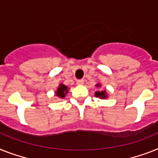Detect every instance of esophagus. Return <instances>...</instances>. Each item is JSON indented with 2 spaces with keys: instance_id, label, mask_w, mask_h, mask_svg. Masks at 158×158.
Returning <instances> with one entry per match:
<instances>
[{
  "instance_id": "esophagus-1",
  "label": "esophagus",
  "mask_w": 158,
  "mask_h": 158,
  "mask_svg": "<svg viewBox=\"0 0 158 158\" xmlns=\"http://www.w3.org/2000/svg\"><path fill=\"white\" fill-rule=\"evenodd\" d=\"M77 85H83L84 84V80L83 79H80V80L77 81Z\"/></svg>"
}]
</instances>
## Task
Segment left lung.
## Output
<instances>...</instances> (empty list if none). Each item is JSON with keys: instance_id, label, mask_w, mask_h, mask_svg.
Listing matches in <instances>:
<instances>
[{"instance_id": "8db88e82", "label": "left lung", "mask_w": 158, "mask_h": 158, "mask_svg": "<svg viewBox=\"0 0 158 158\" xmlns=\"http://www.w3.org/2000/svg\"><path fill=\"white\" fill-rule=\"evenodd\" d=\"M96 87H100L101 86V84L100 83H98V84L95 85ZM95 97L99 98L101 99H105L107 98V92L106 90H101V91H96L94 93Z\"/></svg>"}]
</instances>
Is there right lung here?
Instances as JSON below:
<instances>
[{"label":"right lung","mask_w":158,"mask_h":158,"mask_svg":"<svg viewBox=\"0 0 158 158\" xmlns=\"http://www.w3.org/2000/svg\"><path fill=\"white\" fill-rule=\"evenodd\" d=\"M68 93H69V87L67 85H65L62 84V83L59 85L58 88L55 92L56 95L60 98H64L65 95L67 94Z\"/></svg>","instance_id":"add662e5"}]
</instances>
